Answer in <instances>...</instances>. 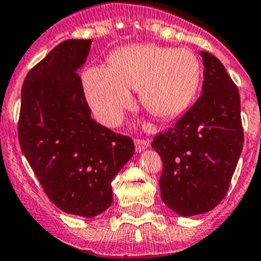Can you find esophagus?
<instances>
[{
	"instance_id": "34e87169",
	"label": "esophagus",
	"mask_w": 261,
	"mask_h": 261,
	"mask_svg": "<svg viewBox=\"0 0 261 261\" xmlns=\"http://www.w3.org/2000/svg\"><path fill=\"white\" fill-rule=\"evenodd\" d=\"M149 140H143V139H137L135 140V147H137V152H142L146 148H148Z\"/></svg>"
}]
</instances>
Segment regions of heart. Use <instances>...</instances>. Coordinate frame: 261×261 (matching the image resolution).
Returning a JSON list of instances; mask_svg holds the SVG:
<instances>
[{
  "label": "heart",
  "mask_w": 261,
  "mask_h": 261,
  "mask_svg": "<svg viewBox=\"0 0 261 261\" xmlns=\"http://www.w3.org/2000/svg\"><path fill=\"white\" fill-rule=\"evenodd\" d=\"M201 80V64L193 51L156 44L115 51L109 67H92L84 73V90L101 123L117 126L139 89L140 102L158 118H173L188 108Z\"/></svg>",
  "instance_id": "obj_1"
}]
</instances>
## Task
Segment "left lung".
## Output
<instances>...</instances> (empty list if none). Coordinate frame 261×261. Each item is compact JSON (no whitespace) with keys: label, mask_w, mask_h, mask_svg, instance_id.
I'll return each mask as SVG.
<instances>
[{"label":"left lung","mask_w":261,"mask_h":261,"mask_svg":"<svg viewBox=\"0 0 261 261\" xmlns=\"http://www.w3.org/2000/svg\"><path fill=\"white\" fill-rule=\"evenodd\" d=\"M202 94L173 127L153 138L162 199L182 217L213 210L227 193L243 148L240 97L218 59L201 51Z\"/></svg>","instance_id":"8db88e82"}]
</instances>
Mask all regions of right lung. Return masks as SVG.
<instances>
[{"mask_svg": "<svg viewBox=\"0 0 261 261\" xmlns=\"http://www.w3.org/2000/svg\"><path fill=\"white\" fill-rule=\"evenodd\" d=\"M90 44L64 40L27 73L18 123L22 152L51 202L85 218L112 205L113 178L135 151L130 138L92 119L77 74Z\"/></svg>", "mask_w": 261, "mask_h": 261, "instance_id": "obj_1", "label": "right lung"}]
</instances>
